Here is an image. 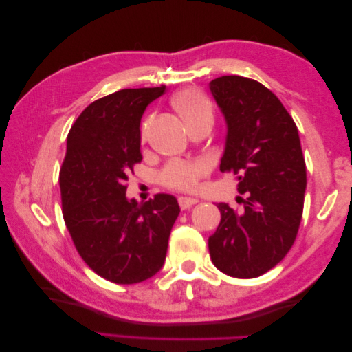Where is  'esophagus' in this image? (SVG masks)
<instances>
[{
  "label": "esophagus",
  "mask_w": 352,
  "mask_h": 352,
  "mask_svg": "<svg viewBox=\"0 0 352 352\" xmlns=\"http://www.w3.org/2000/svg\"><path fill=\"white\" fill-rule=\"evenodd\" d=\"M197 202H199V199L198 198H192V197H180L179 198V206H180V208H182V210L195 206Z\"/></svg>",
  "instance_id": "esophagus-1"
}]
</instances>
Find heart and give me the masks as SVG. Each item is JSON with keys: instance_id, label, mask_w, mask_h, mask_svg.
<instances>
[{"instance_id": "1", "label": "heart", "mask_w": 352, "mask_h": 352, "mask_svg": "<svg viewBox=\"0 0 352 352\" xmlns=\"http://www.w3.org/2000/svg\"><path fill=\"white\" fill-rule=\"evenodd\" d=\"M175 109L182 117L185 124H192L199 120H211L212 110L210 101L197 89H185L179 92L173 100ZM142 140H145V129H142ZM207 172V164L176 162L168 164L162 173V182L175 189H194L198 185L199 177Z\"/></svg>"}]
</instances>
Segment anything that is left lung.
Returning a JSON list of instances; mask_svg holds the SVG:
<instances>
[{
    "label": "left lung",
    "mask_w": 352,
    "mask_h": 352,
    "mask_svg": "<svg viewBox=\"0 0 352 352\" xmlns=\"http://www.w3.org/2000/svg\"><path fill=\"white\" fill-rule=\"evenodd\" d=\"M210 91L226 122L221 172L238 179L241 210L219 202L221 220L208 250L216 267L251 279L274 267L300 228L307 170L296 124L276 95L257 80L221 76Z\"/></svg>",
    "instance_id": "obj_1"
}]
</instances>
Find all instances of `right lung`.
Returning a JSON list of instances; mask_svg holds the SVG:
<instances>
[{
  "label": "right lung",
  "instance_id": "obj_1",
  "mask_svg": "<svg viewBox=\"0 0 352 352\" xmlns=\"http://www.w3.org/2000/svg\"><path fill=\"white\" fill-rule=\"evenodd\" d=\"M166 87L122 89L89 104L67 136L60 172L63 216L78 252L101 278L140 283L162 270L180 208L157 194L138 202L126 180L142 162L141 119Z\"/></svg>",
  "mask_w": 352,
  "mask_h": 352
}]
</instances>
